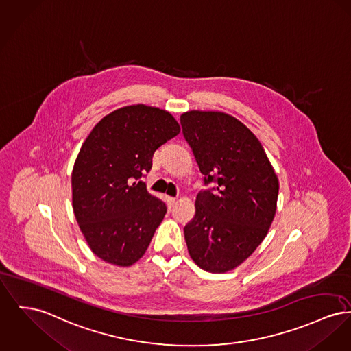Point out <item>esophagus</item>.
Returning <instances> with one entry per match:
<instances>
[{"label": "esophagus", "instance_id": "obj_1", "mask_svg": "<svg viewBox=\"0 0 351 351\" xmlns=\"http://www.w3.org/2000/svg\"><path fill=\"white\" fill-rule=\"evenodd\" d=\"M175 203H176V199H175V197H168V206H169V208H172V206H175Z\"/></svg>", "mask_w": 351, "mask_h": 351}]
</instances>
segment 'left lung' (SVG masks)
Segmentation results:
<instances>
[{"instance_id": "obj_1", "label": "left lung", "mask_w": 351, "mask_h": 351, "mask_svg": "<svg viewBox=\"0 0 351 351\" xmlns=\"http://www.w3.org/2000/svg\"><path fill=\"white\" fill-rule=\"evenodd\" d=\"M204 184L195 217L184 227L192 260L206 271L239 267L261 244L274 219L278 179L254 134L219 111L180 117Z\"/></svg>"}]
</instances>
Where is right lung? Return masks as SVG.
Wrapping results in <instances>:
<instances>
[{"label":"right lung","mask_w":351,"mask_h":351,"mask_svg":"<svg viewBox=\"0 0 351 351\" xmlns=\"http://www.w3.org/2000/svg\"><path fill=\"white\" fill-rule=\"evenodd\" d=\"M180 132L165 110L145 104L106 115L86 138L71 173L73 209L83 236L106 263H136L165 219V202L141 182L154 152Z\"/></svg>","instance_id":"1"}]
</instances>
